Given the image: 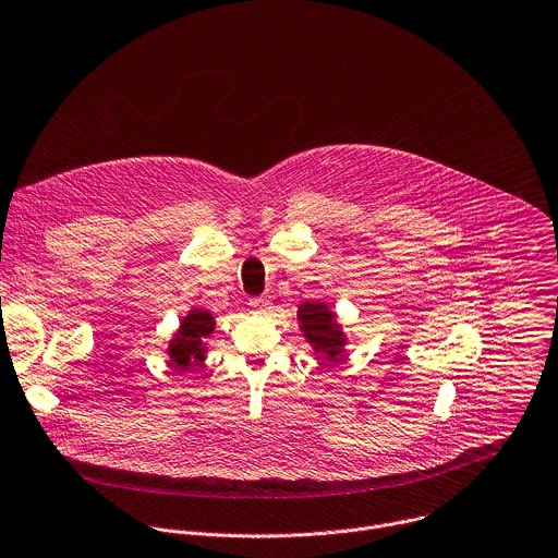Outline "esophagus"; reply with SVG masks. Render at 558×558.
<instances>
[{
	"label": "esophagus",
	"mask_w": 558,
	"mask_h": 558,
	"mask_svg": "<svg viewBox=\"0 0 558 558\" xmlns=\"http://www.w3.org/2000/svg\"><path fill=\"white\" fill-rule=\"evenodd\" d=\"M250 308L256 311V313H267L271 308V302L267 298H252Z\"/></svg>",
	"instance_id": "obj_1"
}]
</instances>
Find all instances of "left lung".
<instances>
[{"mask_svg":"<svg viewBox=\"0 0 558 558\" xmlns=\"http://www.w3.org/2000/svg\"><path fill=\"white\" fill-rule=\"evenodd\" d=\"M298 322L304 339L319 354V359L335 363L348 343L343 326L326 302H304L298 308Z\"/></svg>","mask_w":558,"mask_h":558,"instance_id":"8db88e82","label":"left lung"}]
</instances>
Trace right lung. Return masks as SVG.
Wrapping results in <instances>:
<instances>
[{
  "instance_id": "right-lung-1",
  "label": "right lung",
  "mask_w": 558,
  "mask_h": 558,
  "mask_svg": "<svg viewBox=\"0 0 558 558\" xmlns=\"http://www.w3.org/2000/svg\"><path fill=\"white\" fill-rule=\"evenodd\" d=\"M215 330V317L202 306H193L186 317H182L180 328L169 339V361L178 369H191L195 363L206 361L208 339Z\"/></svg>"
}]
</instances>
